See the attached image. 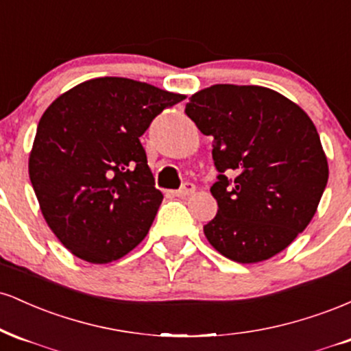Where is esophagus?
Instances as JSON below:
<instances>
[{
  "label": "esophagus",
  "instance_id": "esophagus-1",
  "mask_svg": "<svg viewBox=\"0 0 351 351\" xmlns=\"http://www.w3.org/2000/svg\"><path fill=\"white\" fill-rule=\"evenodd\" d=\"M195 184L193 183H184L183 186H181L178 191H173V195L175 196H180V198H186V196H189V195H193V193H195Z\"/></svg>",
  "mask_w": 351,
  "mask_h": 351
}]
</instances>
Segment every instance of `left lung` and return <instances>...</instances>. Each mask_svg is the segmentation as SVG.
Segmentation results:
<instances>
[{"label": "left lung", "mask_w": 351, "mask_h": 351, "mask_svg": "<svg viewBox=\"0 0 351 351\" xmlns=\"http://www.w3.org/2000/svg\"><path fill=\"white\" fill-rule=\"evenodd\" d=\"M184 112L215 138L217 215L204 226L209 244L241 264L284 251L308 226L328 181L310 117L272 88L234 84L196 92Z\"/></svg>", "instance_id": "obj_1"}]
</instances>
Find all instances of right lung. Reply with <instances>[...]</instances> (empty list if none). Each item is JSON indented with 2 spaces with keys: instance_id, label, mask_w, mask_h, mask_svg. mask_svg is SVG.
I'll list each match as a JSON object with an SVG mask.
<instances>
[{
  "instance_id": "obj_1",
  "label": "right lung",
  "mask_w": 351,
  "mask_h": 351,
  "mask_svg": "<svg viewBox=\"0 0 351 351\" xmlns=\"http://www.w3.org/2000/svg\"><path fill=\"white\" fill-rule=\"evenodd\" d=\"M184 97L138 80L99 77L46 108L29 178L47 226L79 259L112 263L148 234L163 195L140 136Z\"/></svg>"
}]
</instances>
